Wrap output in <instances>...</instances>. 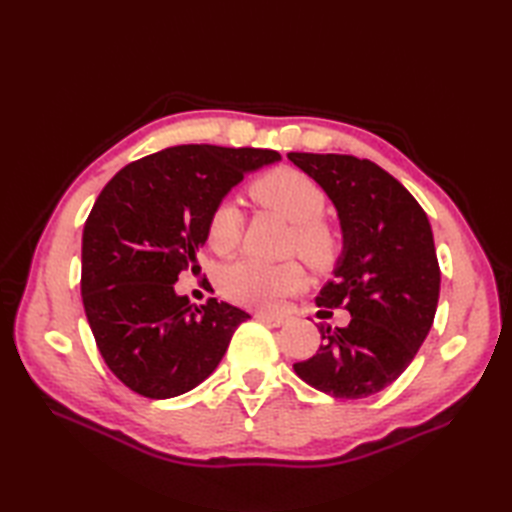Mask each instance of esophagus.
Returning a JSON list of instances; mask_svg holds the SVG:
<instances>
[{
  "mask_svg": "<svg viewBox=\"0 0 512 512\" xmlns=\"http://www.w3.org/2000/svg\"><path fill=\"white\" fill-rule=\"evenodd\" d=\"M255 319L266 325H273V328H279V325L286 323V317H281V314H268V312H255Z\"/></svg>",
  "mask_w": 512,
  "mask_h": 512,
  "instance_id": "1",
  "label": "esophagus"
}]
</instances>
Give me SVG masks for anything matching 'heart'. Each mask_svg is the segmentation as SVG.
<instances>
[{
    "mask_svg": "<svg viewBox=\"0 0 512 512\" xmlns=\"http://www.w3.org/2000/svg\"><path fill=\"white\" fill-rule=\"evenodd\" d=\"M250 198L264 209L284 215L292 222L290 244L317 270H330L343 253V237L323 220L328 195L308 173L295 167H277L250 184ZM244 215L233 200L217 202L206 222V242L217 255H226L242 242ZM306 284V273L299 262L268 264L255 257H239L220 275V288L226 299L239 306L275 310L288 295H295Z\"/></svg>",
    "mask_w": 512,
    "mask_h": 512,
    "instance_id": "obj_1",
    "label": "heart"
}]
</instances>
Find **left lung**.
Wrapping results in <instances>:
<instances>
[{
  "instance_id": "left-lung-1",
  "label": "left lung",
  "mask_w": 512,
  "mask_h": 512,
  "mask_svg": "<svg viewBox=\"0 0 512 512\" xmlns=\"http://www.w3.org/2000/svg\"><path fill=\"white\" fill-rule=\"evenodd\" d=\"M288 158L330 195L343 228V255L317 306L352 314L345 328L319 325L321 347L295 372L328 396L367 398L405 372L436 317L440 266L431 224L372 160L297 151Z\"/></svg>"
}]
</instances>
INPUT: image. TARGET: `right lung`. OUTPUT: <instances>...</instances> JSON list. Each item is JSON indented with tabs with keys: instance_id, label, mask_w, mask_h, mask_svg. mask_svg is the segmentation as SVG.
<instances>
[{
	"instance_id": "1",
	"label": "right lung",
	"mask_w": 512,
	"mask_h": 512,
	"mask_svg": "<svg viewBox=\"0 0 512 512\" xmlns=\"http://www.w3.org/2000/svg\"><path fill=\"white\" fill-rule=\"evenodd\" d=\"M273 149L180 145L129 162L105 184L83 228L81 295L112 374L145 398H173L213 374L244 310L191 306L173 284L195 270L209 213Z\"/></svg>"
}]
</instances>
